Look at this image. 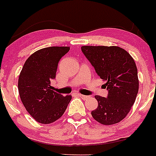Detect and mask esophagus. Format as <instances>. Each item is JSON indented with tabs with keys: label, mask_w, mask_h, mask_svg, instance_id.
Masks as SVG:
<instances>
[{
	"label": "esophagus",
	"mask_w": 156,
	"mask_h": 156,
	"mask_svg": "<svg viewBox=\"0 0 156 156\" xmlns=\"http://www.w3.org/2000/svg\"><path fill=\"white\" fill-rule=\"evenodd\" d=\"M78 96H79L80 98H82V99H84V100H85V99H87V98H89V97H88V96L83 95V94H78Z\"/></svg>",
	"instance_id": "34e87169"
}]
</instances>
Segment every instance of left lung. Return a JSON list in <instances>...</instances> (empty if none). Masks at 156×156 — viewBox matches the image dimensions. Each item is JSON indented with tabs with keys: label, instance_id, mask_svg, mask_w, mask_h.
I'll return each instance as SVG.
<instances>
[{
	"label": "left lung",
	"instance_id": "1",
	"mask_svg": "<svg viewBox=\"0 0 156 156\" xmlns=\"http://www.w3.org/2000/svg\"><path fill=\"white\" fill-rule=\"evenodd\" d=\"M82 52L95 68L108 90V96H95L98 106L91 114L103 125H113L124 119L139 92L138 70L134 58L119 47L83 46Z\"/></svg>",
	"mask_w": 156,
	"mask_h": 156
}]
</instances>
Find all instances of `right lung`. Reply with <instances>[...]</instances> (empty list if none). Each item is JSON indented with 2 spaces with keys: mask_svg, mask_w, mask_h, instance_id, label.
I'll use <instances>...</instances> for the list:
<instances>
[{
  "mask_svg": "<svg viewBox=\"0 0 156 156\" xmlns=\"http://www.w3.org/2000/svg\"><path fill=\"white\" fill-rule=\"evenodd\" d=\"M69 47H50L38 50L24 63L18 91L23 105L32 118L42 124L58 120L65 112L72 96L63 97L52 90L51 80L55 78L60 58Z\"/></svg>",
  "mask_w": 156,
  "mask_h": 156,
  "instance_id": "1",
  "label": "right lung"
}]
</instances>
